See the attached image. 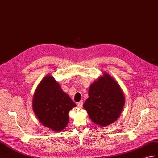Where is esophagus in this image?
<instances>
[{
    "mask_svg": "<svg viewBox=\"0 0 158 158\" xmlns=\"http://www.w3.org/2000/svg\"><path fill=\"white\" fill-rule=\"evenodd\" d=\"M83 101L81 100V101H80L79 102H78L77 106H78L79 108H81L83 107Z\"/></svg>",
    "mask_w": 158,
    "mask_h": 158,
    "instance_id": "obj_1",
    "label": "esophagus"
}]
</instances>
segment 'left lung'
Listing matches in <instances>:
<instances>
[{"instance_id": "8db88e82", "label": "left lung", "mask_w": 158, "mask_h": 158, "mask_svg": "<svg viewBox=\"0 0 158 158\" xmlns=\"http://www.w3.org/2000/svg\"><path fill=\"white\" fill-rule=\"evenodd\" d=\"M102 74L89 86V98L83 108L92 122L104 127L119 118L125 103V97L114 77L106 72Z\"/></svg>"}]
</instances>
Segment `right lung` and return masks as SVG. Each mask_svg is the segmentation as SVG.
<instances>
[{
    "label": "right lung",
    "mask_w": 158,
    "mask_h": 158,
    "mask_svg": "<svg viewBox=\"0 0 158 158\" xmlns=\"http://www.w3.org/2000/svg\"><path fill=\"white\" fill-rule=\"evenodd\" d=\"M32 107L42 125L52 131L59 132L69 123V112L76 107L69 95L52 75L44 77L34 94Z\"/></svg>",
    "instance_id": "1"
}]
</instances>
